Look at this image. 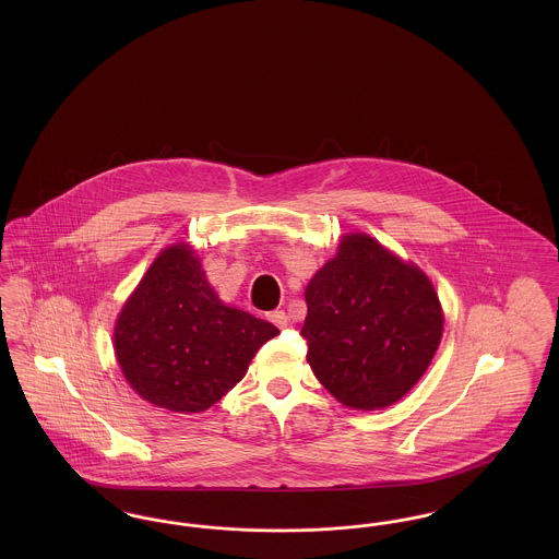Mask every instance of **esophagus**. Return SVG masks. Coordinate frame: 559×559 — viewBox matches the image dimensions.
Instances as JSON below:
<instances>
[{
    "label": "esophagus",
    "mask_w": 559,
    "mask_h": 559,
    "mask_svg": "<svg viewBox=\"0 0 559 559\" xmlns=\"http://www.w3.org/2000/svg\"><path fill=\"white\" fill-rule=\"evenodd\" d=\"M267 320H270L274 326H278V329H285V326H287V322H289L287 314H285L283 310H274V312H270V314H267Z\"/></svg>",
    "instance_id": "esophagus-1"
}]
</instances>
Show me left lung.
Returning a JSON list of instances; mask_svg holds the SVG:
<instances>
[{"mask_svg": "<svg viewBox=\"0 0 559 559\" xmlns=\"http://www.w3.org/2000/svg\"><path fill=\"white\" fill-rule=\"evenodd\" d=\"M306 358L342 404L362 411L402 399L426 372L442 337L429 278L367 235L342 240L306 289Z\"/></svg>", "mask_w": 559, "mask_h": 559, "instance_id": "obj_1", "label": "left lung"}]
</instances>
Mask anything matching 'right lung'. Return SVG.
Returning a JSON list of instances; mask_svg holds the SVG:
<instances>
[{
	"instance_id": "right-lung-1",
	"label": "right lung",
	"mask_w": 559,
	"mask_h": 559,
	"mask_svg": "<svg viewBox=\"0 0 559 559\" xmlns=\"http://www.w3.org/2000/svg\"><path fill=\"white\" fill-rule=\"evenodd\" d=\"M274 335V324L224 306L192 249L174 245L121 310L115 352L142 399L176 413H201L239 383Z\"/></svg>"
}]
</instances>
